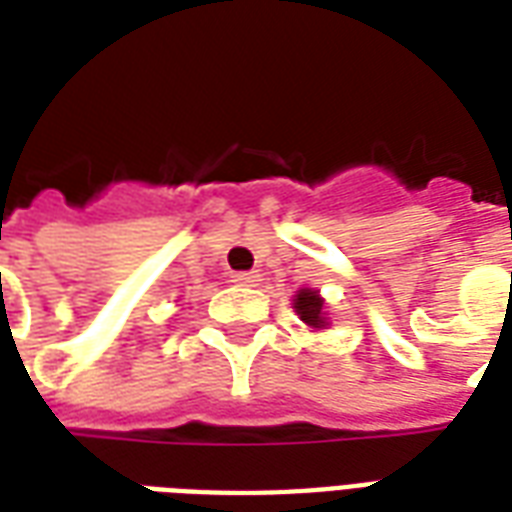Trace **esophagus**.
<instances>
[{
    "label": "esophagus",
    "mask_w": 512,
    "mask_h": 512,
    "mask_svg": "<svg viewBox=\"0 0 512 512\" xmlns=\"http://www.w3.org/2000/svg\"><path fill=\"white\" fill-rule=\"evenodd\" d=\"M230 282L238 287H255L260 282V274L257 271H236V274L230 276Z\"/></svg>",
    "instance_id": "esophagus-1"
}]
</instances>
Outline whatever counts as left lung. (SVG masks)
Wrapping results in <instances>:
<instances>
[{
    "mask_svg": "<svg viewBox=\"0 0 512 512\" xmlns=\"http://www.w3.org/2000/svg\"><path fill=\"white\" fill-rule=\"evenodd\" d=\"M323 298H320V293L317 290H312V287H304V290H298L293 298V309L295 314L304 320L309 328H325L328 325V320H325V312H323Z\"/></svg>",
    "mask_w": 512,
    "mask_h": 512,
    "instance_id": "obj_1",
    "label": "left lung"
}]
</instances>
